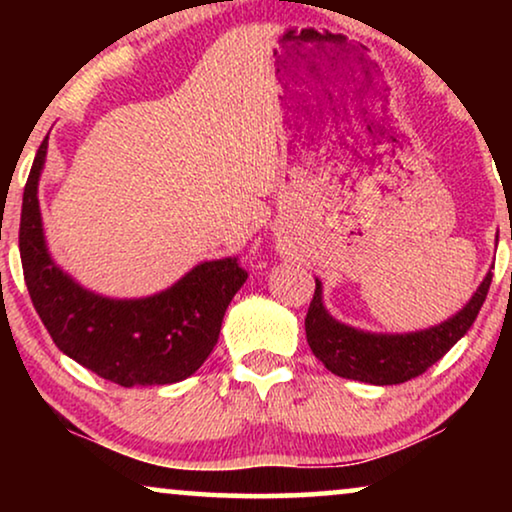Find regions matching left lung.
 Instances as JSON below:
<instances>
[{"label": "left lung", "mask_w": 512, "mask_h": 512, "mask_svg": "<svg viewBox=\"0 0 512 512\" xmlns=\"http://www.w3.org/2000/svg\"><path fill=\"white\" fill-rule=\"evenodd\" d=\"M492 270L482 279L473 298L443 324L415 333H370L335 321L321 300V282L305 317L307 345L312 354L338 377L368 384H401L422 375L443 359L473 326L485 303Z\"/></svg>", "instance_id": "8db88e82"}]
</instances>
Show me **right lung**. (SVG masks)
<instances>
[{
	"instance_id": "add662e5",
	"label": "right lung",
	"mask_w": 512,
	"mask_h": 512,
	"mask_svg": "<svg viewBox=\"0 0 512 512\" xmlns=\"http://www.w3.org/2000/svg\"><path fill=\"white\" fill-rule=\"evenodd\" d=\"M44 139L34 156L20 212V261L32 305L62 354L121 387L191 377L219 340L230 300L247 282L237 258L205 261L149 298L116 300L83 289L53 263L39 212Z\"/></svg>"
}]
</instances>
